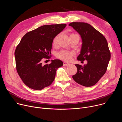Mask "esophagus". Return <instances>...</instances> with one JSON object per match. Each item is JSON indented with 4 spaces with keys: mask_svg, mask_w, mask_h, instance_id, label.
I'll return each mask as SVG.
<instances>
[{
    "mask_svg": "<svg viewBox=\"0 0 122 122\" xmlns=\"http://www.w3.org/2000/svg\"><path fill=\"white\" fill-rule=\"evenodd\" d=\"M70 65V63H69L68 62H64L63 63V65L64 66H68V65Z\"/></svg>",
    "mask_w": 122,
    "mask_h": 122,
    "instance_id": "1",
    "label": "esophagus"
}]
</instances>
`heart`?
Returning <instances> with one entry per match:
<instances>
[{
	"instance_id": "obj_1",
	"label": "heart",
	"mask_w": 122,
	"mask_h": 122,
	"mask_svg": "<svg viewBox=\"0 0 122 122\" xmlns=\"http://www.w3.org/2000/svg\"><path fill=\"white\" fill-rule=\"evenodd\" d=\"M74 35V34H72ZM57 37H55L53 40V44L55 45L57 43ZM74 55L73 51H70L66 50H62L57 53V57L58 58L66 61H69L72 59V56Z\"/></svg>"
}]
</instances>
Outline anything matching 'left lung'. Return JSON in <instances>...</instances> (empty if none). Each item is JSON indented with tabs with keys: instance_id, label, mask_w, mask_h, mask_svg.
<instances>
[{
	"instance_id": "1",
	"label": "left lung",
	"mask_w": 122,
	"mask_h": 122,
	"mask_svg": "<svg viewBox=\"0 0 122 122\" xmlns=\"http://www.w3.org/2000/svg\"><path fill=\"white\" fill-rule=\"evenodd\" d=\"M71 26L80 35L82 40L78 60L87 61L82 66L76 64L77 72L73 79L78 84L89 87L95 85L106 72L111 53L104 36L86 23L72 22Z\"/></svg>"
}]
</instances>
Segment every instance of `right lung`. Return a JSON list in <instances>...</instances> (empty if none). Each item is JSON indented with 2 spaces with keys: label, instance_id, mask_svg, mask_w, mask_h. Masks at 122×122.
Here are the masks:
<instances>
[{
  "label": "right lung",
  "instance_id": "add662e5",
  "mask_svg": "<svg viewBox=\"0 0 122 122\" xmlns=\"http://www.w3.org/2000/svg\"><path fill=\"white\" fill-rule=\"evenodd\" d=\"M66 24L44 25L28 32L17 46L15 56L16 70L24 84L30 88L41 90L54 80L57 69L63 63L59 59L43 65L44 59L50 58L54 38Z\"/></svg>",
  "mask_w": 122,
  "mask_h": 122
}]
</instances>
